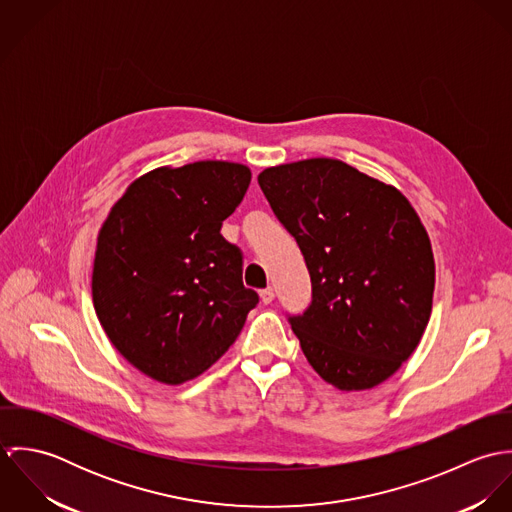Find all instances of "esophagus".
Listing matches in <instances>:
<instances>
[{
    "instance_id": "obj_1",
    "label": "esophagus",
    "mask_w": 512,
    "mask_h": 512,
    "mask_svg": "<svg viewBox=\"0 0 512 512\" xmlns=\"http://www.w3.org/2000/svg\"><path fill=\"white\" fill-rule=\"evenodd\" d=\"M274 297H276L274 288H266V290H262V292H260V299H262V303H264V305L272 303V301H274Z\"/></svg>"
}]
</instances>
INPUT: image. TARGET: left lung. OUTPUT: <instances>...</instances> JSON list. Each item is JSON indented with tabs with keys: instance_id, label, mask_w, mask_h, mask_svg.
Returning <instances> with one entry per match:
<instances>
[{
	"instance_id": "1",
	"label": "left lung",
	"mask_w": 512,
	"mask_h": 512,
	"mask_svg": "<svg viewBox=\"0 0 512 512\" xmlns=\"http://www.w3.org/2000/svg\"><path fill=\"white\" fill-rule=\"evenodd\" d=\"M258 183L311 276V305L290 317L307 363L345 392L378 386L432 315L436 262L418 213L396 187L331 157L268 167Z\"/></svg>"
}]
</instances>
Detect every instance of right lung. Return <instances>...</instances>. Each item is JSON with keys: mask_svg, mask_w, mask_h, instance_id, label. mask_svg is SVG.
Instances as JSON below:
<instances>
[{"mask_svg": "<svg viewBox=\"0 0 512 512\" xmlns=\"http://www.w3.org/2000/svg\"><path fill=\"white\" fill-rule=\"evenodd\" d=\"M242 163L157 167L114 203L96 238L92 301L116 351L161 384L215 365L240 335L258 293L242 254L220 234L244 199Z\"/></svg>", "mask_w": 512, "mask_h": 512, "instance_id": "add662e5", "label": "right lung"}]
</instances>
